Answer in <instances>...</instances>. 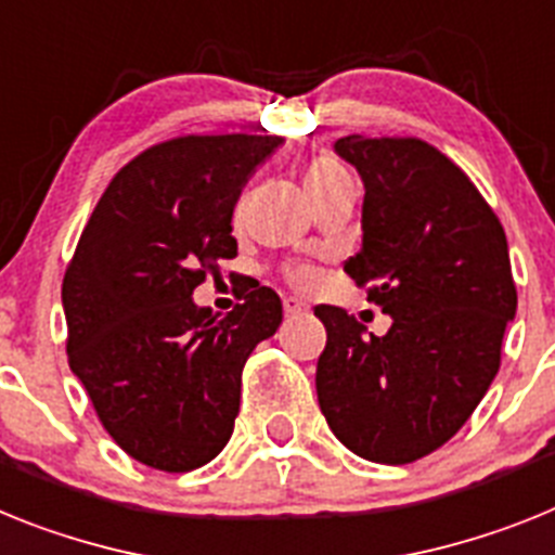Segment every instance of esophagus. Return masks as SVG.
<instances>
[{
  "label": "esophagus",
  "instance_id": "1",
  "mask_svg": "<svg viewBox=\"0 0 555 555\" xmlns=\"http://www.w3.org/2000/svg\"><path fill=\"white\" fill-rule=\"evenodd\" d=\"M305 312H307V305H301L298 298H284V315L298 318V315H305Z\"/></svg>",
  "mask_w": 555,
  "mask_h": 555
}]
</instances>
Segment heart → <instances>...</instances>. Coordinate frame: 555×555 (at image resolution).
Returning <instances> with one entry per match:
<instances>
[{
  "instance_id": "b5f03b06",
  "label": "heart",
  "mask_w": 555,
  "mask_h": 555,
  "mask_svg": "<svg viewBox=\"0 0 555 555\" xmlns=\"http://www.w3.org/2000/svg\"><path fill=\"white\" fill-rule=\"evenodd\" d=\"M344 181H349V172H346V167L337 162V158L315 156L310 164H307V170H305L307 195L330 190V186L344 184ZM287 279H291L296 287H312V284H315V273H312L310 268H291V271H287Z\"/></svg>"
}]
</instances>
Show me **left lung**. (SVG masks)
Instances as JSON below:
<instances>
[{"label": "left lung", "mask_w": 555, "mask_h": 555, "mask_svg": "<svg viewBox=\"0 0 555 555\" xmlns=\"http://www.w3.org/2000/svg\"><path fill=\"white\" fill-rule=\"evenodd\" d=\"M360 172L363 245L344 264L391 315L369 335L340 307L326 326L315 388L340 444L374 464H411L447 444L500 369L517 315L505 231L466 172L422 139L344 137Z\"/></svg>", "instance_id": "left-lung-1"}]
</instances>
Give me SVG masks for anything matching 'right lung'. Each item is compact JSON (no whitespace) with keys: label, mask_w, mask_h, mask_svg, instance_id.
I'll return each mask as SVG.
<instances>
[{"label":"right lung","mask_w":555,"mask_h":555,"mask_svg":"<svg viewBox=\"0 0 555 555\" xmlns=\"http://www.w3.org/2000/svg\"><path fill=\"white\" fill-rule=\"evenodd\" d=\"M282 137H181L125 164L64 276L69 365L125 452L162 472L209 464L240 413L243 365L282 324L271 287L225 318L192 293L237 257L231 215Z\"/></svg>","instance_id":"right-lung-1"}]
</instances>
